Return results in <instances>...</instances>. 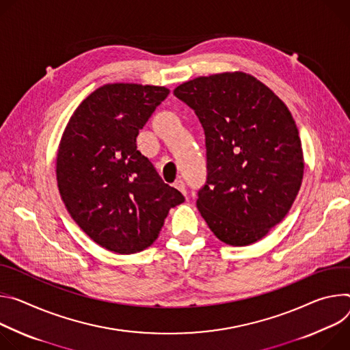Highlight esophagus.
Segmentation results:
<instances>
[{
  "instance_id": "esophagus-1",
  "label": "esophagus",
  "mask_w": 350,
  "mask_h": 350,
  "mask_svg": "<svg viewBox=\"0 0 350 350\" xmlns=\"http://www.w3.org/2000/svg\"><path fill=\"white\" fill-rule=\"evenodd\" d=\"M174 186L182 193V195H186V186H185V182H183V180H176Z\"/></svg>"
}]
</instances>
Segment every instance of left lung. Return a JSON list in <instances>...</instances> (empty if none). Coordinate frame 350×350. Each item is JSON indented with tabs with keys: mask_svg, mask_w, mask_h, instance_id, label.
<instances>
[{
	"mask_svg": "<svg viewBox=\"0 0 350 350\" xmlns=\"http://www.w3.org/2000/svg\"><path fill=\"white\" fill-rule=\"evenodd\" d=\"M174 94L195 109L206 135L202 217L226 245L262 239L285 218L303 179L301 142L289 108L241 70L199 76Z\"/></svg>",
	"mask_w": 350,
	"mask_h": 350,
	"instance_id": "8db88e82",
	"label": "left lung"
}]
</instances>
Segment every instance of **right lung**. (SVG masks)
<instances>
[{
  "label": "right lung",
  "mask_w": 350,
  "mask_h": 350,
  "mask_svg": "<svg viewBox=\"0 0 350 350\" xmlns=\"http://www.w3.org/2000/svg\"><path fill=\"white\" fill-rule=\"evenodd\" d=\"M170 94L164 86L108 83L75 109L57 152L61 199L101 247L133 254L159 238L170 210L185 202L136 148L139 131Z\"/></svg>",
  "instance_id": "add662e5"
}]
</instances>
